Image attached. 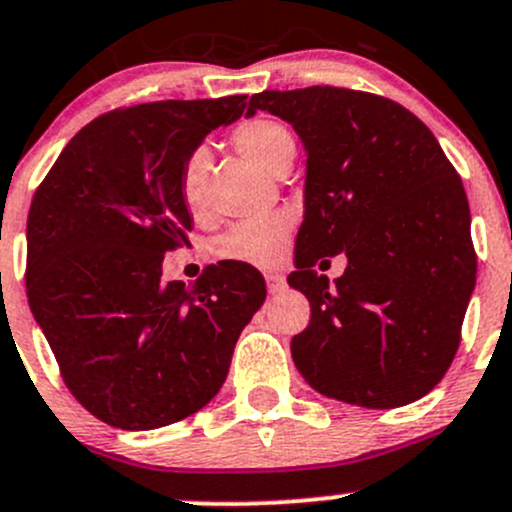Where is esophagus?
Returning a JSON list of instances; mask_svg holds the SVG:
<instances>
[{
    "mask_svg": "<svg viewBox=\"0 0 512 512\" xmlns=\"http://www.w3.org/2000/svg\"><path fill=\"white\" fill-rule=\"evenodd\" d=\"M266 285L271 295H280L285 288H288V283H285V278L280 276V273H266Z\"/></svg>",
    "mask_w": 512,
    "mask_h": 512,
    "instance_id": "obj_1",
    "label": "esophagus"
}]
</instances>
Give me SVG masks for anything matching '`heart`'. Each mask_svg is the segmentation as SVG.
I'll use <instances>...</instances> for the list:
<instances>
[{"mask_svg": "<svg viewBox=\"0 0 512 512\" xmlns=\"http://www.w3.org/2000/svg\"><path fill=\"white\" fill-rule=\"evenodd\" d=\"M232 146L256 166L276 175H283L298 153L293 131L271 117H251L236 124L232 129ZM207 173H210V153L207 148H195L185 158L178 175L180 202L195 219L207 212ZM290 232H293V217L288 212H273L266 217L249 219V222H236L214 236L210 254L217 261L271 266L283 254Z\"/></svg>", "mask_w": 512, "mask_h": 512, "instance_id": "b5f03b06", "label": "heart"}]
</instances>
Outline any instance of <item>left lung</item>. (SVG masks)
<instances>
[{
	"mask_svg": "<svg viewBox=\"0 0 512 512\" xmlns=\"http://www.w3.org/2000/svg\"><path fill=\"white\" fill-rule=\"evenodd\" d=\"M295 129L307 153L290 288L312 307L290 342L317 393L388 410L442 381L476 285L471 212L442 146L415 114L344 87L266 90L249 102ZM344 253L329 284L311 266Z\"/></svg>",
	"mask_w": 512,
	"mask_h": 512,
	"instance_id": "8db88e82",
	"label": "left lung"
}]
</instances>
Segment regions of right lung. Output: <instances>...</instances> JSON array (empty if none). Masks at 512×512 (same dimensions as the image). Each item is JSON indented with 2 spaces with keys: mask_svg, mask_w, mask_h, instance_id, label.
Returning a JSON list of instances; mask_svg holds the SVG:
<instances>
[{
  "mask_svg": "<svg viewBox=\"0 0 512 512\" xmlns=\"http://www.w3.org/2000/svg\"><path fill=\"white\" fill-rule=\"evenodd\" d=\"M246 95L136 104L70 139L26 224V290L65 386L95 417L156 430L219 393L239 334L266 300L249 263L163 280L192 217L178 195L185 158L244 114Z\"/></svg>",
  "mask_w": 512,
  "mask_h": 512,
  "instance_id": "right-lung-1",
  "label": "right lung"
}]
</instances>
